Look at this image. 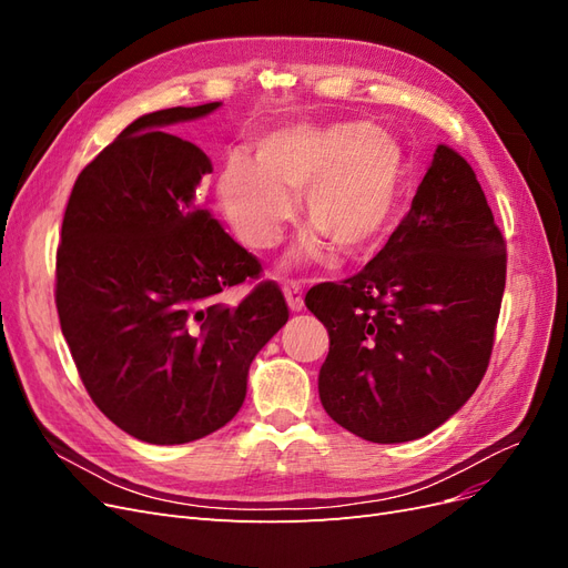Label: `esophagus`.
<instances>
[{
	"mask_svg": "<svg viewBox=\"0 0 568 568\" xmlns=\"http://www.w3.org/2000/svg\"><path fill=\"white\" fill-rule=\"evenodd\" d=\"M282 291H284V296H286V303H288V307H291V313L303 311V288H301L298 282H294V280L284 282Z\"/></svg>",
	"mask_w": 568,
	"mask_h": 568,
	"instance_id": "obj_1",
	"label": "esophagus"
}]
</instances>
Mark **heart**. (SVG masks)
Returning <instances> with one entry per match:
<instances>
[{"label":"heart","instance_id":"heart-1","mask_svg":"<svg viewBox=\"0 0 568 568\" xmlns=\"http://www.w3.org/2000/svg\"><path fill=\"white\" fill-rule=\"evenodd\" d=\"M253 156L234 153L217 175L220 209L251 248L277 242L301 194L315 227L301 257L322 255L324 237L341 253H363L382 242L398 211L403 151L372 123L280 128L257 136Z\"/></svg>","mask_w":568,"mask_h":568}]
</instances>
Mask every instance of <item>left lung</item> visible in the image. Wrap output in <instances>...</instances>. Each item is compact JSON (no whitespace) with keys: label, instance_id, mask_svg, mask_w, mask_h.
Listing matches in <instances>:
<instances>
[{"label":"left lung","instance_id":"obj_1","mask_svg":"<svg viewBox=\"0 0 568 568\" xmlns=\"http://www.w3.org/2000/svg\"><path fill=\"white\" fill-rule=\"evenodd\" d=\"M507 248L471 165L438 144L412 209L357 274L307 291L329 332L320 400L372 443L432 434L488 369Z\"/></svg>","mask_w":568,"mask_h":568}]
</instances>
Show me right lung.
<instances>
[{"instance_id": "add662e5", "label": "right lung", "mask_w": 568, "mask_h": 568, "mask_svg": "<svg viewBox=\"0 0 568 568\" xmlns=\"http://www.w3.org/2000/svg\"><path fill=\"white\" fill-rule=\"evenodd\" d=\"M217 106L136 118L84 165L61 225L57 311L80 379L115 426L153 445L225 426L253 357L288 320L270 280L236 305L217 298L263 267L205 209L211 159L163 132Z\"/></svg>"}]
</instances>
